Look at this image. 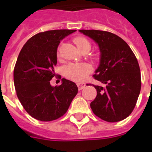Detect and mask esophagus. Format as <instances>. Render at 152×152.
<instances>
[{
    "label": "esophagus",
    "instance_id": "34e87169",
    "mask_svg": "<svg viewBox=\"0 0 152 152\" xmlns=\"http://www.w3.org/2000/svg\"><path fill=\"white\" fill-rule=\"evenodd\" d=\"M77 88H78L79 91H80V90H82L84 89V88H85V86L86 84H84V83H77Z\"/></svg>",
    "mask_w": 152,
    "mask_h": 152
}]
</instances>
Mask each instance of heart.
I'll return each instance as SVG.
<instances>
[{
	"mask_svg": "<svg viewBox=\"0 0 152 152\" xmlns=\"http://www.w3.org/2000/svg\"><path fill=\"white\" fill-rule=\"evenodd\" d=\"M74 42L76 44L80 52L88 50L91 48V42L88 39L83 36H78L74 39ZM92 72V67L88 63H70L64 67L63 74L64 77L74 81H83Z\"/></svg>",
	"mask_w": 152,
	"mask_h": 152,
	"instance_id": "obj_1",
	"label": "heart"
}]
</instances>
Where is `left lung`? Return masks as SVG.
Returning a JSON list of instances; mask_svg holds the SVG:
<instances>
[{"label": "left lung", "instance_id": "8db88e82", "mask_svg": "<svg viewBox=\"0 0 152 152\" xmlns=\"http://www.w3.org/2000/svg\"><path fill=\"white\" fill-rule=\"evenodd\" d=\"M79 31L99 45L100 65L94 77L106 84L94 85L96 96L91 103V110L104 121H121L133 111L140 94L141 73L136 57L128 44L116 34L95 29Z\"/></svg>", "mask_w": 152, "mask_h": 152}]
</instances>
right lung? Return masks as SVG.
<instances>
[{
	"label": "right lung",
	"instance_id": "1",
	"mask_svg": "<svg viewBox=\"0 0 152 152\" xmlns=\"http://www.w3.org/2000/svg\"><path fill=\"white\" fill-rule=\"evenodd\" d=\"M75 29H55L32 36L23 46L13 70L17 97L32 117L44 122L62 116L77 94L76 84L62 78L52 87L57 49L61 39Z\"/></svg>",
	"mask_w": 152,
	"mask_h": 152
}]
</instances>
